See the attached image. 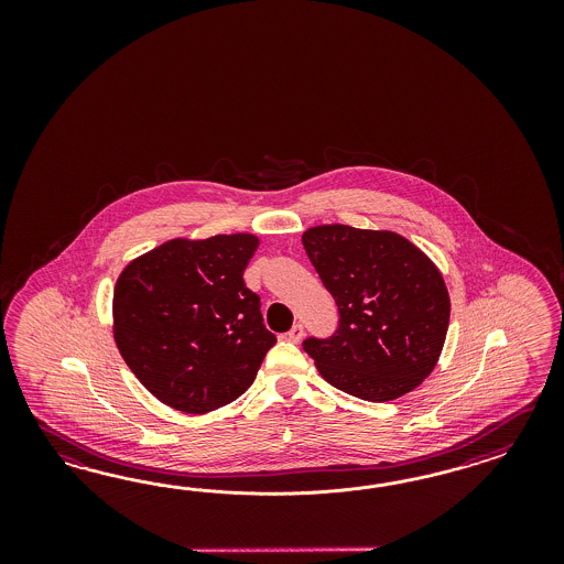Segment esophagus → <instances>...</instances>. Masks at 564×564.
Segmentation results:
<instances>
[{
  "label": "esophagus",
  "mask_w": 564,
  "mask_h": 564,
  "mask_svg": "<svg viewBox=\"0 0 564 564\" xmlns=\"http://www.w3.org/2000/svg\"><path fill=\"white\" fill-rule=\"evenodd\" d=\"M302 337H304V326L300 325H293L290 328V333H288V339L293 343H300L302 341Z\"/></svg>",
  "instance_id": "1"
}]
</instances>
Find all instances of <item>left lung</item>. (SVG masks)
Listing matches in <instances>:
<instances>
[{"label": "left lung", "mask_w": 564, "mask_h": 564, "mask_svg": "<svg viewBox=\"0 0 564 564\" xmlns=\"http://www.w3.org/2000/svg\"><path fill=\"white\" fill-rule=\"evenodd\" d=\"M307 258L339 307V326L304 351L343 393L384 403L422 384L441 358L451 300L434 262L393 231L318 225Z\"/></svg>", "instance_id": "left-lung-1"}]
</instances>
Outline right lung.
Segmentation results:
<instances>
[{
	"instance_id": "1",
	"label": "right lung",
	"mask_w": 564,
	"mask_h": 564,
	"mask_svg": "<svg viewBox=\"0 0 564 564\" xmlns=\"http://www.w3.org/2000/svg\"><path fill=\"white\" fill-rule=\"evenodd\" d=\"M250 234L171 239L132 260L113 290V337L151 393L184 413L246 393L276 337L243 283Z\"/></svg>"
}]
</instances>
